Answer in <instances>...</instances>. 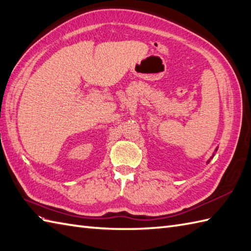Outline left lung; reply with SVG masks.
<instances>
[{
    "instance_id": "obj_1",
    "label": "left lung",
    "mask_w": 251,
    "mask_h": 251,
    "mask_svg": "<svg viewBox=\"0 0 251 251\" xmlns=\"http://www.w3.org/2000/svg\"><path fill=\"white\" fill-rule=\"evenodd\" d=\"M218 151V147L216 148V151ZM213 156H214V154H212V156H211V158H210V159H212V158H213ZM210 159H209V160L207 161V163H209V162H210Z\"/></svg>"
}]
</instances>
